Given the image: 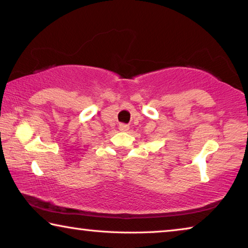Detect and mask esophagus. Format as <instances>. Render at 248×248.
Here are the masks:
<instances>
[{"label": "esophagus", "instance_id": "34e87169", "mask_svg": "<svg viewBox=\"0 0 248 248\" xmlns=\"http://www.w3.org/2000/svg\"><path fill=\"white\" fill-rule=\"evenodd\" d=\"M119 130L120 131H128L129 125L128 124H119Z\"/></svg>", "mask_w": 248, "mask_h": 248}]
</instances>
